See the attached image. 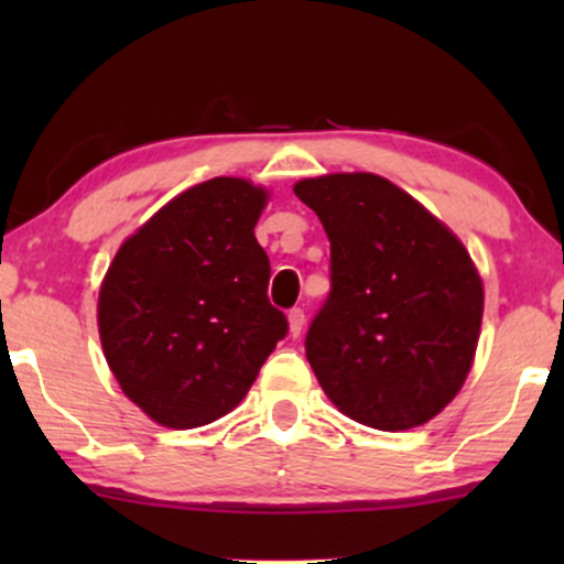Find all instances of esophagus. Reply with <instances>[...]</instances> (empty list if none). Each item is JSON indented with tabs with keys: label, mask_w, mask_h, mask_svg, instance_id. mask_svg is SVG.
<instances>
[{
	"label": "esophagus",
	"mask_w": 564,
	"mask_h": 564,
	"mask_svg": "<svg viewBox=\"0 0 564 564\" xmlns=\"http://www.w3.org/2000/svg\"><path fill=\"white\" fill-rule=\"evenodd\" d=\"M302 328H304V310L302 307L289 310V334L296 339V336L302 334Z\"/></svg>",
	"instance_id": "34e87169"
}]
</instances>
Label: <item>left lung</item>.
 I'll list each match as a JSON object with an SVG mask.
<instances>
[{"mask_svg":"<svg viewBox=\"0 0 564 564\" xmlns=\"http://www.w3.org/2000/svg\"><path fill=\"white\" fill-rule=\"evenodd\" d=\"M294 193L332 241V294L304 339L323 392L373 430L426 424L464 387L480 339L469 251L379 174H323Z\"/></svg>","mask_w":564,"mask_h":564,"instance_id":"obj_1","label":"left lung"}]
</instances>
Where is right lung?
Masks as SVG:
<instances>
[{
    "mask_svg": "<svg viewBox=\"0 0 564 564\" xmlns=\"http://www.w3.org/2000/svg\"><path fill=\"white\" fill-rule=\"evenodd\" d=\"M264 204L268 191L241 177L187 187L121 243L102 278V352L161 426L193 430L230 413L289 332L254 238Z\"/></svg>",
    "mask_w": 564,
    "mask_h": 564,
    "instance_id": "obj_1",
    "label": "right lung"
}]
</instances>
